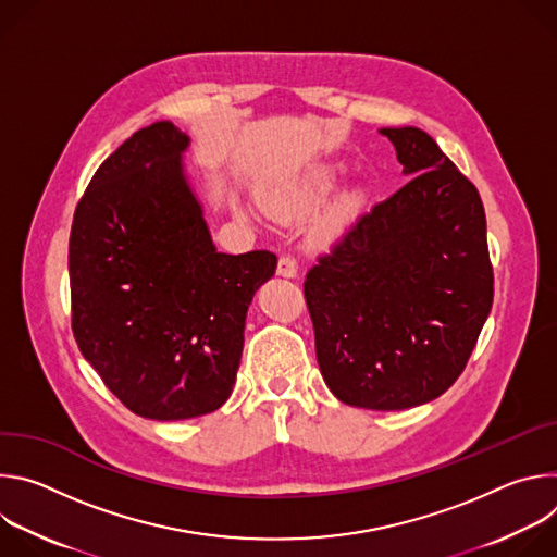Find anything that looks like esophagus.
I'll list each match as a JSON object with an SVG mask.
<instances>
[{"label": "esophagus", "mask_w": 557, "mask_h": 557, "mask_svg": "<svg viewBox=\"0 0 557 557\" xmlns=\"http://www.w3.org/2000/svg\"><path fill=\"white\" fill-rule=\"evenodd\" d=\"M277 275L280 277H295L297 275V262L293 256H280L277 260Z\"/></svg>", "instance_id": "34e87169"}]
</instances>
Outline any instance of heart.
<instances>
[{
  "mask_svg": "<svg viewBox=\"0 0 557 557\" xmlns=\"http://www.w3.org/2000/svg\"><path fill=\"white\" fill-rule=\"evenodd\" d=\"M333 185H335V176L329 174V172L310 176L301 185H295V187H288V189H282V191L273 194L267 200V209L275 215H304V213L312 211L317 205H320L326 198V194L333 189ZM359 205H361L359 194H350V196L342 198L339 205L333 209V213L329 218V224L331 226H342L346 220H350L357 213Z\"/></svg>",
  "mask_w": 557,
  "mask_h": 557,
  "instance_id": "b5f03b06",
  "label": "heart"
}]
</instances>
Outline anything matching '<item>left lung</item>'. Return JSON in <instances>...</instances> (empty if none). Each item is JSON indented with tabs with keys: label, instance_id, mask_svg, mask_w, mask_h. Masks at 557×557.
<instances>
[{
	"label": "left lung",
	"instance_id": "obj_1",
	"mask_svg": "<svg viewBox=\"0 0 557 557\" xmlns=\"http://www.w3.org/2000/svg\"><path fill=\"white\" fill-rule=\"evenodd\" d=\"M412 178L317 258L304 297L326 385L366 410L441 396L465 370L494 301L479 189L419 127H383Z\"/></svg>",
	"mask_w": 557,
	"mask_h": 557
}]
</instances>
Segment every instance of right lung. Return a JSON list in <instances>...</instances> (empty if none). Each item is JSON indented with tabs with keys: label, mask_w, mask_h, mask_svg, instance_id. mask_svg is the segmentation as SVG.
I'll use <instances>...</instances> for the list:
<instances>
[{
	"label": "right lung",
	"mask_w": 557,
	"mask_h": 557,
	"mask_svg": "<svg viewBox=\"0 0 557 557\" xmlns=\"http://www.w3.org/2000/svg\"><path fill=\"white\" fill-rule=\"evenodd\" d=\"M185 132L156 121L95 172L72 218V333L108 389L138 417L181 421L233 389L271 251L218 253L183 174Z\"/></svg>",
	"instance_id": "right-lung-1"
}]
</instances>
